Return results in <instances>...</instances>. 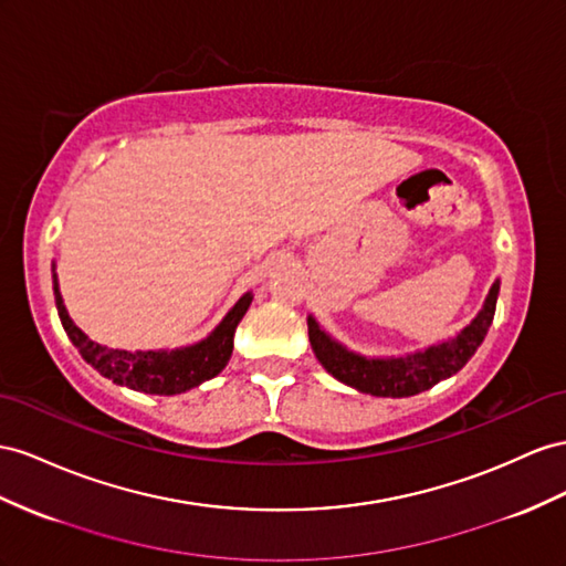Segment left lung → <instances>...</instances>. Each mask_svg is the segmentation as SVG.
<instances>
[{"mask_svg": "<svg viewBox=\"0 0 566 566\" xmlns=\"http://www.w3.org/2000/svg\"><path fill=\"white\" fill-rule=\"evenodd\" d=\"M500 295V279L488 290L481 312L450 338L433 343L417 353L400 357H366L335 340L310 314V343L321 366L340 384L376 397H409L433 388L440 380L454 376L481 347L493 324Z\"/></svg>", "mask_w": 566, "mask_h": 566, "instance_id": "8db88e82", "label": "left lung"}]
</instances>
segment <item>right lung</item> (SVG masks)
<instances>
[{
	"mask_svg": "<svg viewBox=\"0 0 566 566\" xmlns=\"http://www.w3.org/2000/svg\"><path fill=\"white\" fill-rule=\"evenodd\" d=\"M52 283L61 326H64L66 335L81 353V357L90 366H95L104 378H112L116 386H126L130 390L149 395H178L197 388L213 376H219L233 355L235 328L254 300L252 293L242 295L219 321V326L213 328L207 338L192 345L176 349H135V353H130V349H114L90 340L87 335L73 324L64 297H61L54 264Z\"/></svg>",
	"mask_w": 566,
	"mask_h": 566,
	"instance_id": "1",
	"label": "right lung"
}]
</instances>
